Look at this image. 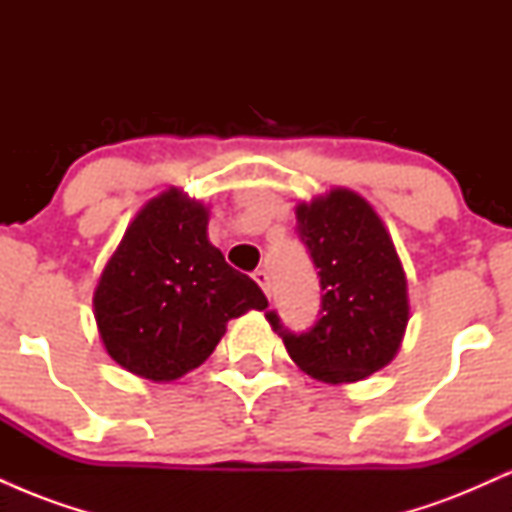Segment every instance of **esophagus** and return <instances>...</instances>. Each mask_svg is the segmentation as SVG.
I'll list each match as a JSON object with an SVG mask.
<instances>
[{
  "label": "esophagus",
  "mask_w": 512,
  "mask_h": 512,
  "mask_svg": "<svg viewBox=\"0 0 512 512\" xmlns=\"http://www.w3.org/2000/svg\"><path fill=\"white\" fill-rule=\"evenodd\" d=\"M252 279L257 281V284H260V289L264 291V296H272V286H269V274L264 272V269H257L255 274H252Z\"/></svg>",
  "instance_id": "esophagus-1"
}]
</instances>
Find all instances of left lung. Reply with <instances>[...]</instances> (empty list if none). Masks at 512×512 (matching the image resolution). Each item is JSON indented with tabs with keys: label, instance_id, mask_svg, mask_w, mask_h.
Wrapping results in <instances>:
<instances>
[{
	"label": "left lung",
	"instance_id": "obj_1",
	"mask_svg": "<svg viewBox=\"0 0 512 512\" xmlns=\"http://www.w3.org/2000/svg\"><path fill=\"white\" fill-rule=\"evenodd\" d=\"M298 238L320 276V320L291 332L269 310L296 366L322 383H356L385 368L402 346L409 293L402 262L375 209L356 192L330 190L298 204Z\"/></svg>",
	"mask_w": 512,
	"mask_h": 512
}]
</instances>
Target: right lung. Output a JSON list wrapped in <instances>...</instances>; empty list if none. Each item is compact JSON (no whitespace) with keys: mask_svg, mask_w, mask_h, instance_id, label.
<instances>
[{"mask_svg":"<svg viewBox=\"0 0 512 512\" xmlns=\"http://www.w3.org/2000/svg\"><path fill=\"white\" fill-rule=\"evenodd\" d=\"M207 223L202 202L170 187L144 204L105 264L93 315L129 373L178 380L207 361L228 320L267 308L260 286L209 243Z\"/></svg>","mask_w":512,"mask_h":512,"instance_id":"right-lung-1","label":"right lung"}]
</instances>
